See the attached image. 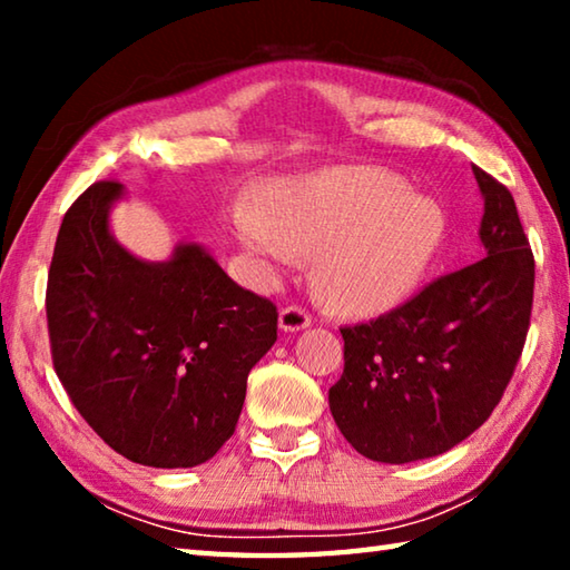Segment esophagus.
Returning a JSON list of instances; mask_svg holds the SVG:
<instances>
[{
  "label": "esophagus",
  "instance_id": "obj_1",
  "mask_svg": "<svg viewBox=\"0 0 570 570\" xmlns=\"http://www.w3.org/2000/svg\"><path fill=\"white\" fill-rule=\"evenodd\" d=\"M278 326H282V332H302L312 326V316L302 306H286L278 314Z\"/></svg>",
  "mask_w": 570,
  "mask_h": 570
}]
</instances>
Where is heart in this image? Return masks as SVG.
Returning <instances> with one entry per match:
<instances>
[{
  "label": "heart",
  "instance_id": "obj_1",
  "mask_svg": "<svg viewBox=\"0 0 570 570\" xmlns=\"http://www.w3.org/2000/svg\"><path fill=\"white\" fill-rule=\"evenodd\" d=\"M445 218L435 200L364 168L284 178L262 214H236V234L268 272L314 256L316 294L336 312L372 316L404 302L438 254Z\"/></svg>",
  "mask_w": 570,
  "mask_h": 570
}]
</instances>
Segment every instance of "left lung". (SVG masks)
<instances>
[{
    "label": "left lung",
    "mask_w": 570,
    "mask_h": 570,
    "mask_svg": "<svg viewBox=\"0 0 570 570\" xmlns=\"http://www.w3.org/2000/svg\"><path fill=\"white\" fill-rule=\"evenodd\" d=\"M485 256L440 276L370 324L344 326L330 410L360 455L404 465L470 438L503 397L523 352L535 262L510 190L472 166Z\"/></svg>",
    "instance_id": "left-lung-1"
}]
</instances>
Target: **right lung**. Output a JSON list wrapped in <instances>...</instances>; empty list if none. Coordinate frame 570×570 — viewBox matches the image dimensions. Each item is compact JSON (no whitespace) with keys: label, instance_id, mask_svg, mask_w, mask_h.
<instances>
[{"label":"right lung","instance_id":"1","mask_svg":"<svg viewBox=\"0 0 570 570\" xmlns=\"http://www.w3.org/2000/svg\"><path fill=\"white\" fill-rule=\"evenodd\" d=\"M125 186L100 180L62 218L47 276L52 362L85 422L138 465L196 468L234 435L276 306L200 244L146 262L115 240Z\"/></svg>","mask_w":570,"mask_h":570}]
</instances>
